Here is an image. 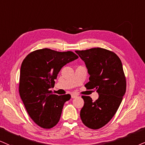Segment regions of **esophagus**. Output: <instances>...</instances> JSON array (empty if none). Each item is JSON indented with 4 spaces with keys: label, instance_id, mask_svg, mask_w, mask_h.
I'll return each instance as SVG.
<instances>
[{
    "label": "esophagus",
    "instance_id": "1",
    "mask_svg": "<svg viewBox=\"0 0 145 145\" xmlns=\"http://www.w3.org/2000/svg\"><path fill=\"white\" fill-rule=\"evenodd\" d=\"M77 96H78L77 95L75 94V93H72V94H71V97H72V99H73V98L76 97H77Z\"/></svg>",
    "mask_w": 145,
    "mask_h": 145
}]
</instances>
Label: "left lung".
Here are the masks:
<instances>
[{
  "mask_svg": "<svg viewBox=\"0 0 145 145\" xmlns=\"http://www.w3.org/2000/svg\"><path fill=\"white\" fill-rule=\"evenodd\" d=\"M75 52L85 62L90 76L85 87L95 89L99 94L95 101L89 96H82L84 105L80 116L87 127L99 129L115 115L126 93L122 62L115 53L101 48Z\"/></svg>",
  "mask_w": 145,
  "mask_h": 145,
  "instance_id": "left-lung-1",
  "label": "left lung"
}]
</instances>
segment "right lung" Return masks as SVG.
Here are the masks:
<instances>
[{
  "mask_svg": "<svg viewBox=\"0 0 145 145\" xmlns=\"http://www.w3.org/2000/svg\"><path fill=\"white\" fill-rule=\"evenodd\" d=\"M78 58L72 52H57L44 48L32 52L21 64L19 94L33 122L49 129L58 124L64 103L71 95H58L50 89L54 86L64 65Z\"/></svg>",
  "mask_w": 145,
  "mask_h": 145,
  "instance_id": "1",
  "label": "right lung"
}]
</instances>
